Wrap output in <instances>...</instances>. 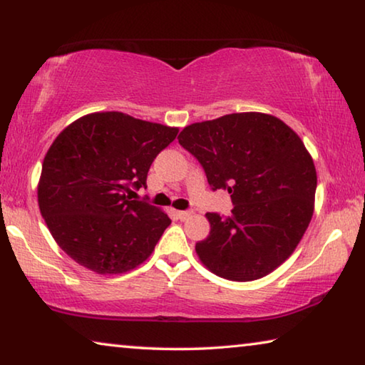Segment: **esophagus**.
Instances as JSON below:
<instances>
[{
	"mask_svg": "<svg viewBox=\"0 0 365 365\" xmlns=\"http://www.w3.org/2000/svg\"><path fill=\"white\" fill-rule=\"evenodd\" d=\"M191 215V211H177V217L180 220H187Z\"/></svg>",
	"mask_w": 365,
	"mask_h": 365,
	"instance_id": "1",
	"label": "esophagus"
}]
</instances>
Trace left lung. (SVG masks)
Segmentation results:
<instances>
[{
	"instance_id": "left-lung-1",
	"label": "left lung",
	"mask_w": 365,
	"mask_h": 365,
	"mask_svg": "<svg viewBox=\"0 0 365 365\" xmlns=\"http://www.w3.org/2000/svg\"><path fill=\"white\" fill-rule=\"evenodd\" d=\"M178 143L207 183L230 193V217L207 212L201 262L222 279L250 282L292 256L314 212L317 174L304 143L285 122L262 113L227 114L185 127Z\"/></svg>"
}]
</instances>
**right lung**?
Returning a JSON list of instances; mask_svg holds the SVG:
<instances>
[{
	"label": "right lung",
	"instance_id": "1",
	"mask_svg": "<svg viewBox=\"0 0 365 365\" xmlns=\"http://www.w3.org/2000/svg\"><path fill=\"white\" fill-rule=\"evenodd\" d=\"M177 133L110 110L80 117L58 135L43 160L38 206L67 256L100 275L151 256L170 219L130 195L146 188L153 160Z\"/></svg>",
	"mask_w": 365,
	"mask_h": 365
}]
</instances>
